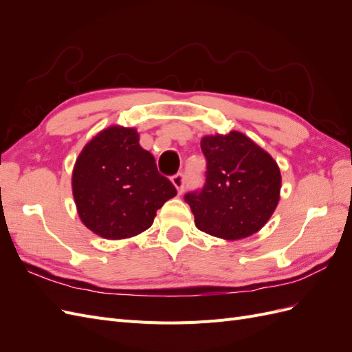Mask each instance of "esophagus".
<instances>
[{
	"label": "esophagus",
	"mask_w": 352,
	"mask_h": 352,
	"mask_svg": "<svg viewBox=\"0 0 352 352\" xmlns=\"http://www.w3.org/2000/svg\"><path fill=\"white\" fill-rule=\"evenodd\" d=\"M172 184L176 186L177 192L182 194L185 189V175L184 173H177L175 176H172Z\"/></svg>",
	"instance_id": "34e87169"
}]
</instances>
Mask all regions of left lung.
Instances as JSON below:
<instances>
[{
    "instance_id": "8db88e82",
    "label": "left lung",
    "mask_w": 352,
    "mask_h": 352,
    "mask_svg": "<svg viewBox=\"0 0 352 352\" xmlns=\"http://www.w3.org/2000/svg\"><path fill=\"white\" fill-rule=\"evenodd\" d=\"M201 151L207 160L206 184L185 195L195 226L228 241L258 232L279 202L282 177L278 163L235 131L204 136Z\"/></svg>"
}]
</instances>
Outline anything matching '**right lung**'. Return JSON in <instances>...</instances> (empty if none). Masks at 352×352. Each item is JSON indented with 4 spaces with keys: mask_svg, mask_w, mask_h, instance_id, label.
Returning a JSON list of instances; mask_svg holds the SVG:
<instances>
[{
    "mask_svg": "<svg viewBox=\"0 0 352 352\" xmlns=\"http://www.w3.org/2000/svg\"><path fill=\"white\" fill-rule=\"evenodd\" d=\"M79 217L105 239H124L153 225L177 192L131 127L111 126L85 145L72 176Z\"/></svg>",
    "mask_w": 352,
    "mask_h": 352,
    "instance_id": "right-lung-1",
    "label": "right lung"
}]
</instances>
